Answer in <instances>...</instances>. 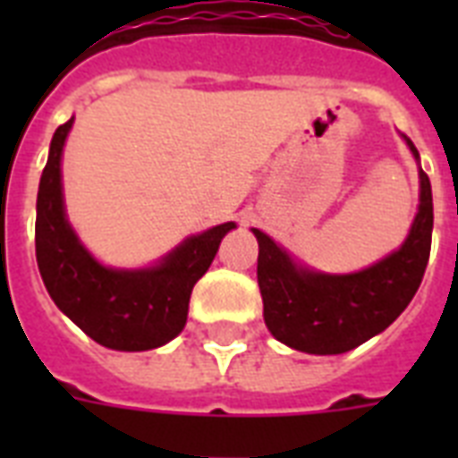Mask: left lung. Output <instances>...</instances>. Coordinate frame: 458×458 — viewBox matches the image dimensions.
I'll return each mask as SVG.
<instances>
[{
  "label": "left lung",
  "instance_id": "obj_1",
  "mask_svg": "<svg viewBox=\"0 0 458 458\" xmlns=\"http://www.w3.org/2000/svg\"><path fill=\"white\" fill-rule=\"evenodd\" d=\"M413 157L419 149L404 135ZM259 240L257 278L264 320L276 340L306 354H342L383 333L419 290L433 242V192L420 171V207L399 251L366 271L323 276L297 268L271 237Z\"/></svg>",
  "mask_w": 458,
  "mask_h": 458
}]
</instances>
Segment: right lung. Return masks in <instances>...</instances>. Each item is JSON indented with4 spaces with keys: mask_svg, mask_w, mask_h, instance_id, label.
Masks as SVG:
<instances>
[{
    "mask_svg": "<svg viewBox=\"0 0 458 458\" xmlns=\"http://www.w3.org/2000/svg\"><path fill=\"white\" fill-rule=\"evenodd\" d=\"M73 118L56 128L39 178L35 254L54 304L102 347L145 352L185 327L194 283L208 271L218 244L235 223L194 235L154 268L114 271L78 242L64 214L61 152Z\"/></svg>",
    "mask_w": 458,
    "mask_h": 458,
    "instance_id": "right-lung-1",
    "label": "right lung"
}]
</instances>
